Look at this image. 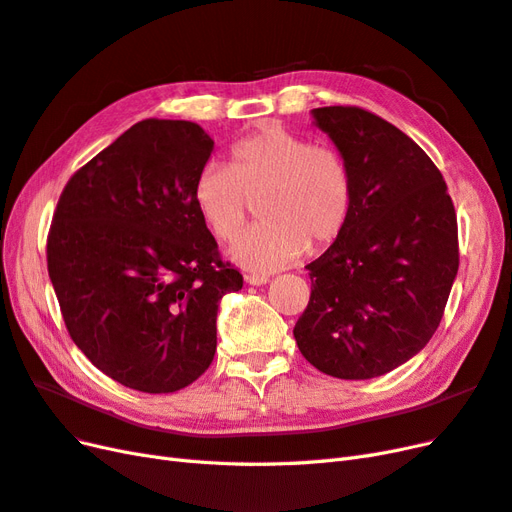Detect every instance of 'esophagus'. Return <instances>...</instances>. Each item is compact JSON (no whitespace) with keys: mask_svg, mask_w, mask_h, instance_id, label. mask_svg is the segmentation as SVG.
Listing matches in <instances>:
<instances>
[{"mask_svg":"<svg viewBox=\"0 0 512 512\" xmlns=\"http://www.w3.org/2000/svg\"><path fill=\"white\" fill-rule=\"evenodd\" d=\"M245 282L252 284V286H260V284H267L269 277L267 275H260V273H247L245 275Z\"/></svg>","mask_w":512,"mask_h":512,"instance_id":"esophagus-1","label":"esophagus"}]
</instances>
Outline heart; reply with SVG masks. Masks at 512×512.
Segmentation results:
<instances>
[{
    "instance_id": "obj_1",
    "label": "heart",
    "mask_w": 512,
    "mask_h": 512,
    "mask_svg": "<svg viewBox=\"0 0 512 512\" xmlns=\"http://www.w3.org/2000/svg\"><path fill=\"white\" fill-rule=\"evenodd\" d=\"M352 200L344 153L280 126L243 136L230 147L228 166L209 164L192 183V203L218 241L235 239L256 203L260 224L230 245L232 260L256 273L331 245L348 224Z\"/></svg>"
}]
</instances>
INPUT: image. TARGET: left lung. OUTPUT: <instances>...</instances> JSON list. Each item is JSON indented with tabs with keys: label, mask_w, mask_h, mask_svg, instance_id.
Instances as JSON below:
<instances>
[{
	"label": "left lung",
	"mask_w": 512,
	"mask_h": 512,
	"mask_svg": "<svg viewBox=\"0 0 512 512\" xmlns=\"http://www.w3.org/2000/svg\"><path fill=\"white\" fill-rule=\"evenodd\" d=\"M354 177L346 228L305 267L294 324L322 374L367 380L410 361L436 333L459 269L457 215L438 166L393 123L359 106L314 108Z\"/></svg>",
	"instance_id": "8db88e82"
}]
</instances>
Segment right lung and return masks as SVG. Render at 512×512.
<instances>
[{"mask_svg":"<svg viewBox=\"0 0 512 512\" xmlns=\"http://www.w3.org/2000/svg\"><path fill=\"white\" fill-rule=\"evenodd\" d=\"M211 151L198 123L143 119L76 170L53 213L46 265L66 329L134 391L203 376L220 299L243 286L192 203Z\"/></svg>","mask_w":512,"mask_h":512,"instance_id":"obj_1","label":"right lung"}]
</instances>
